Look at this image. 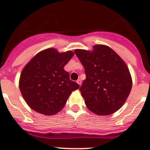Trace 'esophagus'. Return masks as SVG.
<instances>
[{
    "label": "esophagus",
    "instance_id": "34e87169",
    "mask_svg": "<svg viewBox=\"0 0 150 150\" xmlns=\"http://www.w3.org/2000/svg\"><path fill=\"white\" fill-rule=\"evenodd\" d=\"M76 83H77L79 85V86H81V84H82V81H81V80H80V79H77V81H76Z\"/></svg>",
    "mask_w": 150,
    "mask_h": 150
}]
</instances>
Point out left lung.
<instances>
[{"mask_svg": "<svg viewBox=\"0 0 150 150\" xmlns=\"http://www.w3.org/2000/svg\"><path fill=\"white\" fill-rule=\"evenodd\" d=\"M85 69L79 88L88 109L99 116L120 110L128 98L132 79L126 64L109 46L95 45L92 51L75 50Z\"/></svg>", "mask_w": 150, "mask_h": 150, "instance_id": "left-lung-1", "label": "left lung"}]
</instances>
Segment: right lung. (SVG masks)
Instances as JSON below:
<instances>
[{
    "mask_svg": "<svg viewBox=\"0 0 150 150\" xmlns=\"http://www.w3.org/2000/svg\"><path fill=\"white\" fill-rule=\"evenodd\" d=\"M74 53L59 52L50 48L40 52L25 65L19 79V88L28 105L36 112L52 116L62 110L79 85L70 79L64 67Z\"/></svg>",
    "mask_w": 150,
    "mask_h": 150,
    "instance_id": "right-lung-1",
    "label": "right lung"
}]
</instances>
